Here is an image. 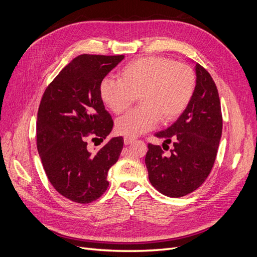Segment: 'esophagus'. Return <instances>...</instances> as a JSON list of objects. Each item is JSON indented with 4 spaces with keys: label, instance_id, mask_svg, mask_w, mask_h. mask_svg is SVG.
<instances>
[{
    "label": "esophagus",
    "instance_id": "obj_1",
    "mask_svg": "<svg viewBox=\"0 0 257 257\" xmlns=\"http://www.w3.org/2000/svg\"><path fill=\"white\" fill-rule=\"evenodd\" d=\"M134 142H135V138L134 137H131V136H125V137H124V144H125V145L133 144Z\"/></svg>",
    "mask_w": 257,
    "mask_h": 257
}]
</instances>
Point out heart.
<instances>
[{
  "label": "heart",
  "instance_id": "obj_1",
  "mask_svg": "<svg viewBox=\"0 0 257 257\" xmlns=\"http://www.w3.org/2000/svg\"><path fill=\"white\" fill-rule=\"evenodd\" d=\"M193 69L164 57H145L131 61L119 79L105 77L99 82V96L109 109L122 113L138 95L141 107L115 121V128L126 136H138L157 126L161 118L174 121L188 108L195 92Z\"/></svg>",
  "mask_w": 257,
  "mask_h": 257
}]
</instances>
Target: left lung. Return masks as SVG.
Listing matches in <instances>:
<instances>
[{
	"label": "left lung",
	"instance_id": "left-lung-1",
	"mask_svg": "<svg viewBox=\"0 0 257 257\" xmlns=\"http://www.w3.org/2000/svg\"><path fill=\"white\" fill-rule=\"evenodd\" d=\"M196 85L188 108L168 128L154 136L174 148L166 157L160 146L148 145L146 166L151 184L163 195L182 197L198 189L213 167L222 135V111L212 77L196 63ZM169 148V147H168Z\"/></svg>",
	"mask_w": 257,
	"mask_h": 257
}]
</instances>
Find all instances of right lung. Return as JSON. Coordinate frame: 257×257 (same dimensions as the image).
Returning a JSON list of instances; mask_svg holds the SVG:
<instances>
[{"mask_svg":"<svg viewBox=\"0 0 257 257\" xmlns=\"http://www.w3.org/2000/svg\"><path fill=\"white\" fill-rule=\"evenodd\" d=\"M124 56L81 54L45 90L37 112V150L45 173L61 195L89 204L103 195L107 174L118 161L123 138L113 137L98 151L88 141L103 142L113 127L99 96V82Z\"/></svg>","mask_w":257,"mask_h":257,"instance_id":"add662e5","label":"right lung"}]
</instances>
